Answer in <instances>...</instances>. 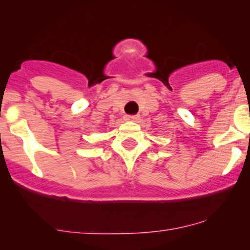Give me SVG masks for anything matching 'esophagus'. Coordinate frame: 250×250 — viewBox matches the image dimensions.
Segmentation results:
<instances>
[{"label":"esophagus","instance_id":"esophagus-1","mask_svg":"<svg viewBox=\"0 0 250 250\" xmlns=\"http://www.w3.org/2000/svg\"><path fill=\"white\" fill-rule=\"evenodd\" d=\"M126 121H129V122H136L139 119V116L138 115H127L126 116Z\"/></svg>","mask_w":250,"mask_h":250}]
</instances>
